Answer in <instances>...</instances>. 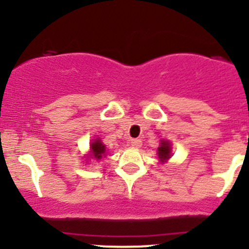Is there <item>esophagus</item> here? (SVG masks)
<instances>
[{"mask_svg": "<svg viewBox=\"0 0 249 249\" xmlns=\"http://www.w3.org/2000/svg\"><path fill=\"white\" fill-rule=\"evenodd\" d=\"M130 143H131L132 147H135V148H137V147L141 146L142 141H141V140H139V139H134V140H131V142H130Z\"/></svg>", "mask_w": 249, "mask_h": 249, "instance_id": "esophagus-1", "label": "esophagus"}]
</instances>
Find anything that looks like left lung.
Listing matches in <instances>:
<instances>
[{"label": "left lung", "instance_id": "obj_1", "mask_svg": "<svg viewBox=\"0 0 249 249\" xmlns=\"http://www.w3.org/2000/svg\"><path fill=\"white\" fill-rule=\"evenodd\" d=\"M170 157H171L170 142L161 140L160 146L158 147V158H159V160H160L161 163H164V161L168 160Z\"/></svg>", "mask_w": 249, "mask_h": 249}]
</instances>
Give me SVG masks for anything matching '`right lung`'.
<instances>
[{
    "instance_id": "right-lung-1",
    "label": "right lung",
    "mask_w": 249,
    "mask_h": 249,
    "mask_svg": "<svg viewBox=\"0 0 249 249\" xmlns=\"http://www.w3.org/2000/svg\"><path fill=\"white\" fill-rule=\"evenodd\" d=\"M91 156L92 158H95L96 160H100L102 159V157H105L106 154V146L101 142L100 139H96L95 141L91 143Z\"/></svg>"
}]
</instances>
